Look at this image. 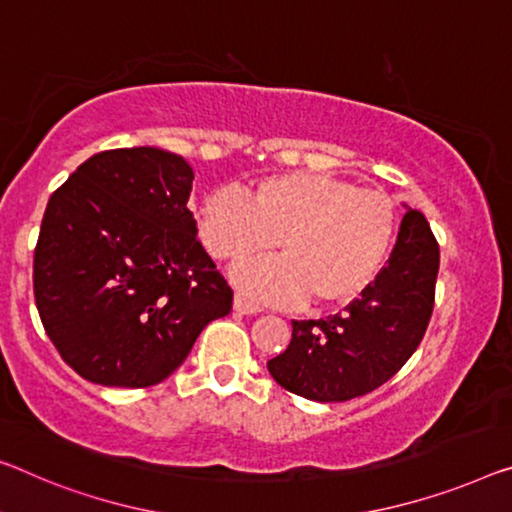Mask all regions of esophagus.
I'll return each instance as SVG.
<instances>
[{"label": "esophagus", "instance_id": "obj_1", "mask_svg": "<svg viewBox=\"0 0 512 512\" xmlns=\"http://www.w3.org/2000/svg\"><path fill=\"white\" fill-rule=\"evenodd\" d=\"M233 309L238 313H245V316H251V313L261 311V306H258L254 300H249V297L238 293V295H235V300H233Z\"/></svg>", "mask_w": 512, "mask_h": 512}]
</instances>
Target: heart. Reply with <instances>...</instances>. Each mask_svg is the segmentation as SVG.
I'll use <instances>...</instances> for the list:
<instances>
[{"label":"heart","instance_id":"b5f03b06","mask_svg":"<svg viewBox=\"0 0 512 512\" xmlns=\"http://www.w3.org/2000/svg\"><path fill=\"white\" fill-rule=\"evenodd\" d=\"M196 226L210 256L226 263L254 258L274 242L279 258L238 272L249 293L329 309L357 300L375 279L396 231V206L345 178L295 171L256 180L245 199L210 192Z\"/></svg>","mask_w":512,"mask_h":512}]
</instances>
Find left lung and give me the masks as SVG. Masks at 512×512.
Here are the masks:
<instances>
[{
    "mask_svg": "<svg viewBox=\"0 0 512 512\" xmlns=\"http://www.w3.org/2000/svg\"><path fill=\"white\" fill-rule=\"evenodd\" d=\"M439 245L428 219L407 210L387 265L359 300L325 320H293L288 348L267 361L283 389L343 403L382 387L419 348L435 306Z\"/></svg>",
    "mask_w": 512,
    "mask_h": 512,
    "instance_id": "1",
    "label": "left lung"
}]
</instances>
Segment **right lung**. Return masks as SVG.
Wrapping results in <instances>:
<instances>
[{"label": "right lung", "mask_w": 512, "mask_h": 512, "mask_svg": "<svg viewBox=\"0 0 512 512\" xmlns=\"http://www.w3.org/2000/svg\"><path fill=\"white\" fill-rule=\"evenodd\" d=\"M194 171L162 148L89 157L47 201L36 309L61 359L102 387L167 380L233 290L196 238Z\"/></svg>", "instance_id": "add662e5"}]
</instances>
